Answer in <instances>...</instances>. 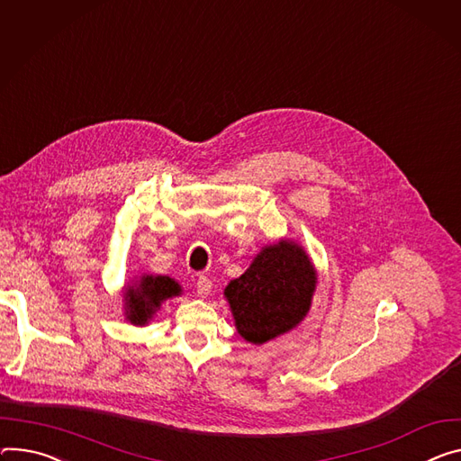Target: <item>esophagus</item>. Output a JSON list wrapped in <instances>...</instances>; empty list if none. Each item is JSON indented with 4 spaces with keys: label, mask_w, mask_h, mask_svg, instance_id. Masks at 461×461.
I'll use <instances>...</instances> for the list:
<instances>
[{
    "label": "esophagus",
    "mask_w": 461,
    "mask_h": 461,
    "mask_svg": "<svg viewBox=\"0 0 461 461\" xmlns=\"http://www.w3.org/2000/svg\"><path fill=\"white\" fill-rule=\"evenodd\" d=\"M194 286H196V294H198L200 298H207V296H209V292H212L213 283H212V279H209V277L200 276V277L196 279Z\"/></svg>",
    "instance_id": "1"
}]
</instances>
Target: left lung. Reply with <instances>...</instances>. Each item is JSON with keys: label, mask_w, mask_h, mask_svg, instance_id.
Listing matches in <instances>:
<instances>
[{"label": "left lung", "mask_w": 461, "mask_h": 461, "mask_svg": "<svg viewBox=\"0 0 461 461\" xmlns=\"http://www.w3.org/2000/svg\"><path fill=\"white\" fill-rule=\"evenodd\" d=\"M318 274L305 248L290 239L267 244L224 298L240 337L263 346L296 329L311 311Z\"/></svg>", "instance_id": "1"}]
</instances>
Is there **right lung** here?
I'll use <instances>...</instances> for the list:
<instances>
[{"label": "right lung", "mask_w": 461, "mask_h": 461, "mask_svg": "<svg viewBox=\"0 0 461 461\" xmlns=\"http://www.w3.org/2000/svg\"><path fill=\"white\" fill-rule=\"evenodd\" d=\"M182 294V286L169 276L141 274L131 285L122 286L124 318L132 325L143 327L161 309V303Z\"/></svg>", "instance_id": "obj_1"}]
</instances>
